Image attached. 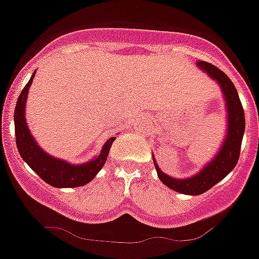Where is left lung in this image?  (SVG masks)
I'll use <instances>...</instances> for the list:
<instances>
[{
	"mask_svg": "<svg viewBox=\"0 0 259 259\" xmlns=\"http://www.w3.org/2000/svg\"><path fill=\"white\" fill-rule=\"evenodd\" d=\"M197 66L201 70L205 71L211 79L218 81L224 96L226 107H227L228 128L221 150L200 172L191 178H187V179H175V178L166 175L158 167L154 157H153L155 170H157L158 178L161 179V182L172 191L183 194H191V196H198V194L205 193L210 188H212L217 183L224 179L235 168L237 161H239L242 136L245 131L244 109H242L241 101L239 98V93L230 77L209 62L198 61Z\"/></svg>",
	"mask_w": 259,
	"mask_h": 259,
	"instance_id": "8db88e82",
	"label": "left lung"
}]
</instances>
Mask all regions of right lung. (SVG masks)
Here are the masks:
<instances>
[{
	"instance_id": "right-lung-1",
	"label": "right lung",
	"mask_w": 259,
	"mask_h": 259,
	"mask_svg": "<svg viewBox=\"0 0 259 259\" xmlns=\"http://www.w3.org/2000/svg\"><path fill=\"white\" fill-rule=\"evenodd\" d=\"M36 71L32 74L31 79L26 87L23 88L22 93L18 97L15 113H14V123H15V139H17V148L20 157L24 159L27 164L35 171L45 183L56 188H75L92 182L93 178L101 170L109 155V150L115 137H110L109 140L102 146L101 153L92 159L83 164H71L67 161L54 158L41 149L35 139L32 137L26 123V101L28 89L32 84V79L35 76Z\"/></svg>"
}]
</instances>
